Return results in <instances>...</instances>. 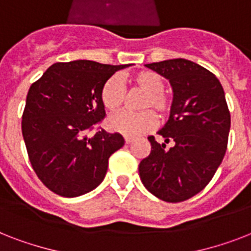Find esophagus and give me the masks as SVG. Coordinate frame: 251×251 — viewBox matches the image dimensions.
<instances>
[{
	"mask_svg": "<svg viewBox=\"0 0 251 251\" xmlns=\"http://www.w3.org/2000/svg\"><path fill=\"white\" fill-rule=\"evenodd\" d=\"M134 141V138L133 137H129V135H126L125 137V143L126 145H129V143H131V142Z\"/></svg>",
	"mask_w": 251,
	"mask_h": 251,
	"instance_id": "esophagus-1",
	"label": "esophagus"
}]
</instances>
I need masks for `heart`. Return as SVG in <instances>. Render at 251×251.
Segmentation results:
<instances>
[{
  "label": "heart",
  "mask_w": 251,
  "mask_h": 251,
  "mask_svg": "<svg viewBox=\"0 0 251 251\" xmlns=\"http://www.w3.org/2000/svg\"><path fill=\"white\" fill-rule=\"evenodd\" d=\"M129 82L135 90L145 92L139 101L138 113H121L109 118L110 130L126 135H138L152 130L157 124V118L151 109L165 116L172 109V98L164 92V80L157 73L151 70L135 73L130 75ZM102 105L110 113H117L124 108L126 101V90L117 76H110L105 80L100 91Z\"/></svg>",
  "instance_id": "1"
}]
</instances>
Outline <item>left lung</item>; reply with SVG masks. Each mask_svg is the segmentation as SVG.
<instances>
[{
  "mask_svg": "<svg viewBox=\"0 0 251 251\" xmlns=\"http://www.w3.org/2000/svg\"><path fill=\"white\" fill-rule=\"evenodd\" d=\"M146 66L169 79L173 102L169 120L157 133L164 143L149 137L151 152L141 161L139 176L159 199L182 202L207 186L226 155L230 129L226 95L212 73L189 60Z\"/></svg>",
  "mask_w": 251,
  "mask_h": 251,
  "instance_id": "left-lung-1",
  "label": "left lung"
}]
</instances>
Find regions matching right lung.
Returning a JSON list of instances; mask_svg holds the SVG:
<instances>
[{
	"instance_id": "right-lung-1",
	"label": "right lung",
	"mask_w": 251,
	"mask_h": 251,
	"mask_svg": "<svg viewBox=\"0 0 251 251\" xmlns=\"http://www.w3.org/2000/svg\"><path fill=\"white\" fill-rule=\"evenodd\" d=\"M127 66L87 60L57 62L31 84L22 134L32 169L50 191L79 197L104 179L110 155L125 141L101 127L92 137L87 134L105 117L102 84Z\"/></svg>"
}]
</instances>
